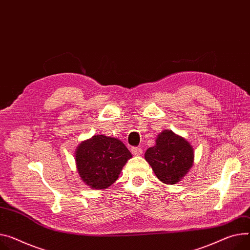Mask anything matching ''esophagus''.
<instances>
[{"instance_id":"34e87169","label":"esophagus","mask_w":250,"mask_h":250,"mask_svg":"<svg viewBox=\"0 0 250 250\" xmlns=\"http://www.w3.org/2000/svg\"><path fill=\"white\" fill-rule=\"evenodd\" d=\"M131 152H132L133 155L138 156V155L142 154V149L140 147H132L131 148Z\"/></svg>"}]
</instances>
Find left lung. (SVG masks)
<instances>
[{
    "instance_id": "1",
    "label": "left lung",
    "mask_w": 250,
    "mask_h": 250,
    "mask_svg": "<svg viewBox=\"0 0 250 250\" xmlns=\"http://www.w3.org/2000/svg\"><path fill=\"white\" fill-rule=\"evenodd\" d=\"M193 148L171 130L160 133L156 145L145 152V159L157 178L165 184H175L187 173L193 163Z\"/></svg>"
}]
</instances>
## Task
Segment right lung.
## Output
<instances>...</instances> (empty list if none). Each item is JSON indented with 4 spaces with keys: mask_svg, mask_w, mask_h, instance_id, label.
<instances>
[{
    "mask_svg": "<svg viewBox=\"0 0 250 250\" xmlns=\"http://www.w3.org/2000/svg\"><path fill=\"white\" fill-rule=\"evenodd\" d=\"M132 157L118 139L96 135L82 142L76 151V164L82 180L95 189H105L117 180L120 171Z\"/></svg>",
    "mask_w": 250,
    "mask_h": 250,
    "instance_id": "1",
    "label": "right lung"
}]
</instances>
